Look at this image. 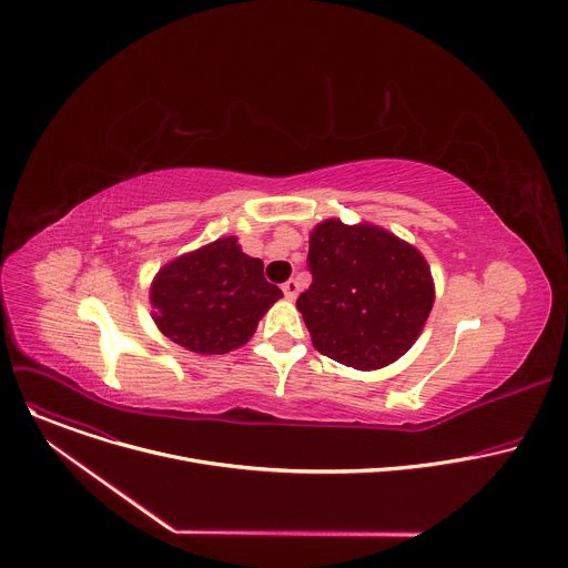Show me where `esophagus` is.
Listing matches in <instances>:
<instances>
[{"label": "esophagus", "mask_w": 568, "mask_h": 568, "mask_svg": "<svg viewBox=\"0 0 568 568\" xmlns=\"http://www.w3.org/2000/svg\"><path fill=\"white\" fill-rule=\"evenodd\" d=\"M298 290H301V285H298L294 278H290L287 283H283V294H285L290 301H292V298H296Z\"/></svg>", "instance_id": "esophagus-1"}]
</instances>
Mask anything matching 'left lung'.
I'll use <instances>...</instances> for the list:
<instances>
[{
  "label": "left lung",
  "instance_id": "obj_1",
  "mask_svg": "<svg viewBox=\"0 0 568 568\" xmlns=\"http://www.w3.org/2000/svg\"><path fill=\"white\" fill-rule=\"evenodd\" d=\"M312 285L296 298L314 348L357 371L382 368L418 339L434 305L423 254L373 226L321 222L310 235Z\"/></svg>",
  "mask_w": 568,
  "mask_h": 568
}]
</instances>
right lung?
Instances as JSON below:
<instances>
[{
	"label": "right lung",
	"instance_id": "add662e5",
	"mask_svg": "<svg viewBox=\"0 0 568 568\" xmlns=\"http://www.w3.org/2000/svg\"><path fill=\"white\" fill-rule=\"evenodd\" d=\"M283 292L267 283L263 261L220 237L161 270L150 301L171 342L202 355H224L254 335L258 318Z\"/></svg>",
	"mask_w": 568,
	"mask_h": 568
}]
</instances>
